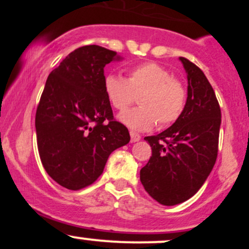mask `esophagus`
<instances>
[{"label": "esophagus", "mask_w": 249, "mask_h": 249, "mask_svg": "<svg viewBox=\"0 0 249 249\" xmlns=\"http://www.w3.org/2000/svg\"><path fill=\"white\" fill-rule=\"evenodd\" d=\"M130 136H131V142H136L141 141V138H142L141 134L133 132V131H130Z\"/></svg>", "instance_id": "obj_1"}]
</instances>
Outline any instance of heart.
Instances as JSON below:
<instances>
[{"instance_id":"1","label":"heart","mask_w":249,"mask_h":249,"mask_svg":"<svg viewBox=\"0 0 249 249\" xmlns=\"http://www.w3.org/2000/svg\"><path fill=\"white\" fill-rule=\"evenodd\" d=\"M104 91L118 111L126 110L139 97L141 107L119 116L123 123L136 130H150L157 123L160 128L174 124L184 113L188 98L186 85L166 68L153 62L131 68L126 79L107 75Z\"/></svg>"}]
</instances>
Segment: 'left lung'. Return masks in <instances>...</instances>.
Here are the masks:
<instances>
[{
	"label": "left lung",
	"instance_id": "8db88e82",
	"mask_svg": "<svg viewBox=\"0 0 249 249\" xmlns=\"http://www.w3.org/2000/svg\"><path fill=\"white\" fill-rule=\"evenodd\" d=\"M187 72L184 113L171 127L145 137L152 148L141 170L145 191L161 205L186 201L199 191L215 164L221 110L212 85L200 68L180 57Z\"/></svg>",
	"mask_w": 249,
	"mask_h": 249
}]
</instances>
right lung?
Segmentation results:
<instances>
[{"mask_svg": "<svg viewBox=\"0 0 249 249\" xmlns=\"http://www.w3.org/2000/svg\"><path fill=\"white\" fill-rule=\"evenodd\" d=\"M116 58V51L84 45L48 76L36 110L37 146L47 173L68 190L93 184L111 152L130 142L104 91V67Z\"/></svg>", "mask_w": 249, "mask_h": 249, "instance_id": "right-lung-1", "label": "right lung"}]
</instances>
